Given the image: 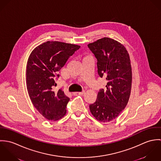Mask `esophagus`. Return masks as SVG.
Returning <instances> with one entry per match:
<instances>
[{"label": "esophagus", "instance_id": "34e87169", "mask_svg": "<svg viewBox=\"0 0 161 161\" xmlns=\"http://www.w3.org/2000/svg\"><path fill=\"white\" fill-rule=\"evenodd\" d=\"M84 92H85V91H82V92H74L73 94H74V95H82V94L84 93Z\"/></svg>", "mask_w": 161, "mask_h": 161}]
</instances>
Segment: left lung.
I'll return each mask as SVG.
<instances>
[{"label":"left lung","instance_id":"left-lung-1","mask_svg":"<svg viewBox=\"0 0 161 161\" xmlns=\"http://www.w3.org/2000/svg\"><path fill=\"white\" fill-rule=\"evenodd\" d=\"M97 59L98 74L107 80L106 88L98 92L90 111L100 122L111 121L126 107L131 93L132 70L129 54L118 42L104 37L89 43Z\"/></svg>","mask_w":161,"mask_h":161}]
</instances>
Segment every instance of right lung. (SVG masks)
<instances>
[{"label":"right lung","mask_w":161,"mask_h":161,"mask_svg":"<svg viewBox=\"0 0 161 161\" xmlns=\"http://www.w3.org/2000/svg\"><path fill=\"white\" fill-rule=\"evenodd\" d=\"M80 46L59 42H47L36 47L27 62L26 82L30 100L40 114L57 121L66 114L69 98L63 90L54 91L55 79L69 57Z\"/></svg>","instance_id":"1"}]
</instances>
